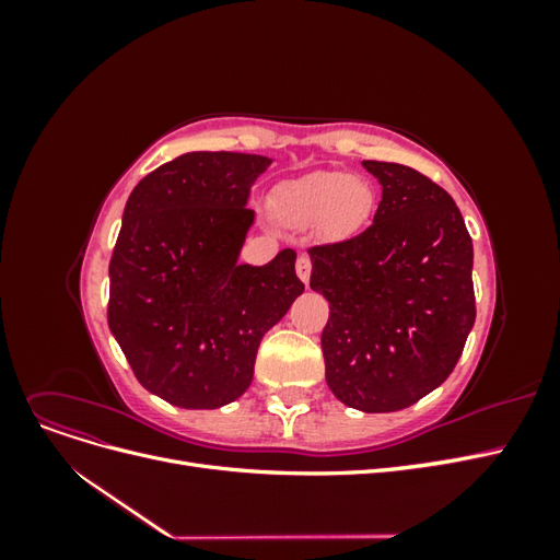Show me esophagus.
I'll list each match as a JSON object with an SVG mask.
<instances>
[{"instance_id": "obj_1", "label": "esophagus", "mask_w": 560, "mask_h": 560, "mask_svg": "<svg viewBox=\"0 0 560 560\" xmlns=\"http://www.w3.org/2000/svg\"><path fill=\"white\" fill-rule=\"evenodd\" d=\"M311 268H313L311 257H306V254H301V257L296 259V276L301 278L303 284H308V280H311Z\"/></svg>"}]
</instances>
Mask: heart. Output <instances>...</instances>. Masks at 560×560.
I'll use <instances>...</instances> for the list:
<instances>
[{"label": "heart", "instance_id": "heart-1", "mask_svg": "<svg viewBox=\"0 0 560 560\" xmlns=\"http://www.w3.org/2000/svg\"><path fill=\"white\" fill-rule=\"evenodd\" d=\"M371 184L346 173L325 171L287 184L280 202L282 212L292 224H313L325 219L334 233L358 231L374 210Z\"/></svg>", "mask_w": 560, "mask_h": 560}]
</instances>
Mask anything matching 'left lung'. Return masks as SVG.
Wrapping results in <instances>:
<instances>
[{"mask_svg":"<svg viewBox=\"0 0 560 560\" xmlns=\"http://www.w3.org/2000/svg\"><path fill=\"white\" fill-rule=\"evenodd\" d=\"M362 165L383 189L374 224L311 247V287L329 301V389L352 409L387 413L430 395L460 360L477 317L474 249L442 186L409 165Z\"/></svg>","mask_w":560,"mask_h":560,"instance_id":"obj_1","label":"left lung"}]
</instances>
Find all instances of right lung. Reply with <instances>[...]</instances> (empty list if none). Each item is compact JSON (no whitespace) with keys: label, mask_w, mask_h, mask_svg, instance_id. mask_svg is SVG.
<instances>
[{"label":"right lung","mask_w":560,"mask_h":560,"mask_svg":"<svg viewBox=\"0 0 560 560\" xmlns=\"http://www.w3.org/2000/svg\"><path fill=\"white\" fill-rule=\"evenodd\" d=\"M266 156L191 151L135 186L109 261V329L149 393L217 409L252 383L264 334L303 292L296 252L238 264Z\"/></svg>","instance_id":"obj_1"}]
</instances>
